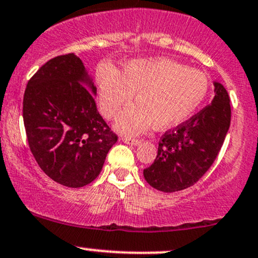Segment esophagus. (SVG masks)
<instances>
[{
	"label": "esophagus",
	"mask_w": 258,
	"mask_h": 258,
	"mask_svg": "<svg viewBox=\"0 0 258 258\" xmlns=\"http://www.w3.org/2000/svg\"><path fill=\"white\" fill-rule=\"evenodd\" d=\"M122 142L126 144H132V146H138V144L141 143V141L135 140V138H131V137H124L122 138Z\"/></svg>",
	"instance_id": "34e87169"
}]
</instances>
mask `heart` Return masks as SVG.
<instances>
[{
	"mask_svg": "<svg viewBox=\"0 0 258 258\" xmlns=\"http://www.w3.org/2000/svg\"><path fill=\"white\" fill-rule=\"evenodd\" d=\"M97 83L106 118H115L138 93V104L116 121V130L124 135L142 134L153 123L160 130L179 126L200 107L209 88L205 73L170 60L130 61L120 75L112 69L99 71Z\"/></svg>",
	"mask_w": 258,
	"mask_h": 258,
	"instance_id": "1",
	"label": "heart"
}]
</instances>
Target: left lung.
I'll return each instance as SVG.
<instances>
[{"mask_svg":"<svg viewBox=\"0 0 258 258\" xmlns=\"http://www.w3.org/2000/svg\"><path fill=\"white\" fill-rule=\"evenodd\" d=\"M211 105L161 137L158 155L143 176L152 187L176 192L195 185L216 160L230 126V99L219 82H213Z\"/></svg>","mask_w":258,"mask_h":258,"instance_id":"obj_1","label":"left lung"}]
</instances>
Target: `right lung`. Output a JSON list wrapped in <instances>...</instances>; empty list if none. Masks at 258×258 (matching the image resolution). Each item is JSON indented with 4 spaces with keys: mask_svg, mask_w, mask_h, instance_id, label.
I'll list each match as a JSON object with an SVG mask.
<instances>
[{
    "mask_svg": "<svg viewBox=\"0 0 258 258\" xmlns=\"http://www.w3.org/2000/svg\"><path fill=\"white\" fill-rule=\"evenodd\" d=\"M97 87L75 53L51 58L28 82L23 120L41 170L67 187L94 181L117 136L95 104Z\"/></svg>",
    "mask_w": 258,
    "mask_h": 258,
    "instance_id": "add662e5",
    "label": "right lung"
}]
</instances>
